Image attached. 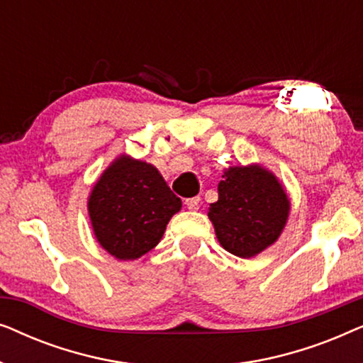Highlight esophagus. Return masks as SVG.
I'll return each instance as SVG.
<instances>
[{"instance_id": "34e87169", "label": "esophagus", "mask_w": 363, "mask_h": 363, "mask_svg": "<svg viewBox=\"0 0 363 363\" xmlns=\"http://www.w3.org/2000/svg\"><path fill=\"white\" fill-rule=\"evenodd\" d=\"M200 203H201V198H200V196L186 198V200H185V205H186L188 210H193V211L200 208Z\"/></svg>"}]
</instances>
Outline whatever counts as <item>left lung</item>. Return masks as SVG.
Returning a JSON list of instances; mask_svg holds the SVG:
<instances>
[{
	"label": "left lung",
	"mask_w": 363,
	"mask_h": 363,
	"mask_svg": "<svg viewBox=\"0 0 363 363\" xmlns=\"http://www.w3.org/2000/svg\"><path fill=\"white\" fill-rule=\"evenodd\" d=\"M291 203L279 180L261 165L230 167L208 208L220 245L238 257H252L276 242Z\"/></svg>",
	"instance_id": "left-lung-1"
}]
</instances>
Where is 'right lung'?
I'll use <instances>...</instances> for the list:
<instances>
[{
    "label": "right lung",
    "mask_w": 363,
    "mask_h": 363,
    "mask_svg": "<svg viewBox=\"0 0 363 363\" xmlns=\"http://www.w3.org/2000/svg\"><path fill=\"white\" fill-rule=\"evenodd\" d=\"M182 200L150 163L117 157L87 201L99 245L122 261L137 259L160 242Z\"/></svg>",
    "instance_id": "1"
}]
</instances>
